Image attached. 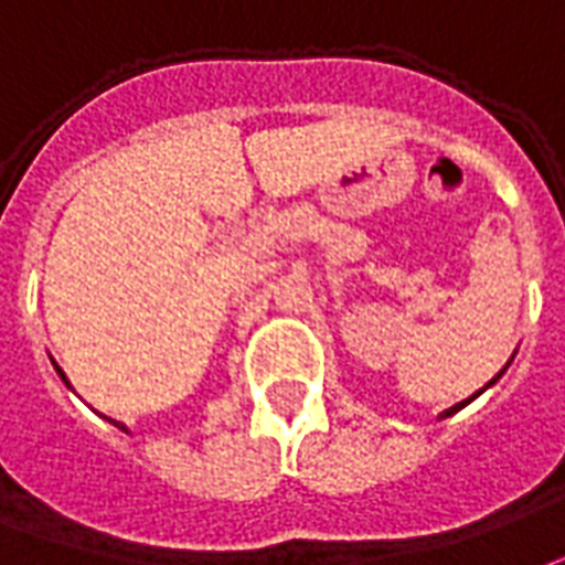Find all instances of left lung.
Listing matches in <instances>:
<instances>
[{"instance_id": "1", "label": "left lung", "mask_w": 565, "mask_h": 565, "mask_svg": "<svg viewBox=\"0 0 565 565\" xmlns=\"http://www.w3.org/2000/svg\"><path fill=\"white\" fill-rule=\"evenodd\" d=\"M455 411H458V404H455V407H449V411L443 413V416H449V413H455Z\"/></svg>"}]
</instances>
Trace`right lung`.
<instances>
[{
  "mask_svg": "<svg viewBox=\"0 0 565 565\" xmlns=\"http://www.w3.org/2000/svg\"><path fill=\"white\" fill-rule=\"evenodd\" d=\"M60 377L65 380V374H62V371H60ZM65 383H68V380H65ZM110 422H113V425H116V428H122V431H128V428H125V425H119V422H116V419H110Z\"/></svg>",
  "mask_w": 565,
  "mask_h": 565,
  "instance_id": "obj_1",
  "label": "right lung"
}]
</instances>
